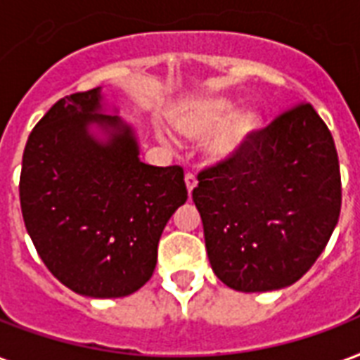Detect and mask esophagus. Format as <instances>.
<instances>
[{
    "instance_id": "1",
    "label": "esophagus",
    "mask_w": 360,
    "mask_h": 360,
    "mask_svg": "<svg viewBox=\"0 0 360 360\" xmlns=\"http://www.w3.org/2000/svg\"><path fill=\"white\" fill-rule=\"evenodd\" d=\"M185 183H186V191H188V194H191V192L196 188V185H198V179H196V175L188 172V174L185 175Z\"/></svg>"
}]
</instances>
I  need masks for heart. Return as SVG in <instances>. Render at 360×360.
I'll list each match as a JSON object with an SVG mask.
<instances>
[{
	"mask_svg": "<svg viewBox=\"0 0 360 360\" xmlns=\"http://www.w3.org/2000/svg\"><path fill=\"white\" fill-rule=\"evenodd\" d=\"M236 105L224 98H205V100L186 103L175 113V126L181 134L192 139H202L218 130L221 125L234 115ZM260 126L259 117L255 113H243L236 117L232 122L217 131L210 141V153L215 158H226L243 147L253 131ZM158 136L164 141H172V137L166 130L158 131Z\"/></svg>",
	"mask_w": 360,
	"mask_h": 360,
	"instance_id": "heart-1",
	"label": "heart"
}]
</instances>
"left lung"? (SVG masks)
Segmentation results:
<instances>
[{"instance_id": "left-lung-1", "label": "left lung", "mask_w": 360, "mask_h": 360, "mask_svg": "<svg viewBox=\"0 0 360 360\" xmlns=\"http://www.w3.org/2000/svg\"><path fill=\"white\" fill-rule=\"evenodd\" d=\"M198 207L210 264L230 289L264 292L296 283L338 224L336 145L302 101L255 130L243 147L198 174Z\"/></svg>"}]
</instances>
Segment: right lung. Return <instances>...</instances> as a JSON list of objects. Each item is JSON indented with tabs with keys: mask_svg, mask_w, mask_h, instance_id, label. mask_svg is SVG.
<instances>
[{
	"mask_svg": "<svg viewBox=\"0 0 360 360\" xmlns=\"http://www.w3.org/2000/svg\"><path fill=\"white\" fill-rule=\"evenodd\" d=\"M100 111V89L56 101L27 137L18 191L52 276L77 295L120 298L150 279L162 230L188 192L181 166L143 164L130 126Z\"/></svg>",
	"mask_w": 360,
	"mask_h": 360,
	"instance_id": "1",
	"label": "right lung"
}]
</instances>
